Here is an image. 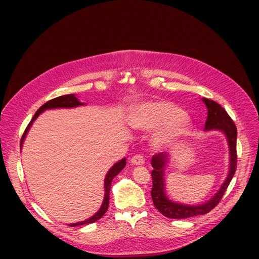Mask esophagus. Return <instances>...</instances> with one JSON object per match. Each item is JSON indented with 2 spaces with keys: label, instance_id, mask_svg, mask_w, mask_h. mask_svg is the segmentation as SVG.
<instances>
[{
  "label": "esophagus",
  "instance_id": "esophagus-1",
  "mask_svg": "<svg viewBox=\"0 0 259 259\" xmlns=\"http://www.w3.org/2000/svg\"><path fill=\"white\" fill-rule=\"evenodd\" d=\"M130 162L132 165H135V166H141V165H144L145 164V158L143 155L141 154H137L135 156H133L131 159H130Z\"/></svg>",
  "mask_w": 259,
  "mask_h": 259
}]
</instances>
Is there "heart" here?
<instances>
[{
    "mask_svg": "<svg viewBox=\"0 0 259 259\" xmlns=\"http://www.w3.org/2000/svg\"><path fill=\"white\" fill-rule=\"evenodd\" d=\"M130 125L141 131H156L152 146L167 150L184 140L191 129V120L182 109L168 101L144 102L135 106L129 118Z\"/></svg>",
    "mask_w": 259,
    "mask_h": 259,
    "instance_id": "heart-1",
    "label": "heart"
}]
</instances>
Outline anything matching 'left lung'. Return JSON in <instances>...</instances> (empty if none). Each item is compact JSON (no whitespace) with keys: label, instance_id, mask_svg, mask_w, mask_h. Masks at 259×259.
<instances>
[{"label":"left lung","instance_id":"8db88e82","mask_svg":"<svg viewBox=\"0 0 259 259\" xmlns=\"http://www.w3.org/2000/svg\"><path fill=\"white\" fill-rule=\"evenodd\" d=\"M201 101L206 105L208 110L207 120L203 131H220L227 139L229 146V171L227 174V178L223 185L221 186L219 191H217L208 201L200 203V205H186V203L173 201L168 197L166 192L165 170L168 162L170 161V155L165 152H160L154 155L151 160V165L153 167V170L151 172L153 182L151 196L154 207L162 215L169 217V219H188V217L209 213L213 208L216 207L217 203L222 199L225 191L235 173L237 159V129L235 127L234 121L231 119L227 111L220 104L205 98L201 99Z\"/></svg>","mask_w":259,"mask_h":259}]
</instances>
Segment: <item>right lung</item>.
<instances>
[{"label":"right lung","mask_w":259,"mask_h":259,"mask_svg":"<svg viewBox=\"0 0 259 259\" xmlns=\"http://www.w3.org/2000/svg\"><path fill=\"white\" fill-rule=\"evenodd\" d=\"M85 103L79 102V100L76 98L75 94H66V95H62V97L53 99L47 103H45L42 107H39L38 110L35 112V114L33 115L31 121L29 122V125L27 126L23 138L21 140V148L23 146V143L27 137V133H28L29 129L31 128L33 121L38 117V115L40 113H43L46 110H50V109H59V108H75L78 106H84ZM126 166V158L124 157L122 159H120L119 161L115 162V164L109 169V171L107 172L106 176H105V182H104V189H105V195H104V200L102 206L100 208V210L95 213L93 216L89 217L88 220H85L83 222L79 223H73V224H69L70 227H75V226H81V225H87V224H92L94 222L99 221L100 219H102L103 215L107 212L108 207H109V195H110V187H111V183L113 181V179L115 176L125 168Z\"/></svg>","instance_id":"obj_1"}]
</instances>
